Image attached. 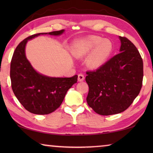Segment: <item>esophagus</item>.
<instances>
[{
  "mask_svg": "<svg viewBox=\"0 0 153 153\" xmlns=\"http://www.w3.org/2000/svg\"><path fill=\"white\" fill-rule=\"evenodd\" d=\"M84 75L82 74H79L78 75V81L79 82H82V81H84Z\"/></svg>",
  "mask_w": 153,
  "mask_h": 153,
  "instance_id": "esophagus-1",
  "label": "esophagus"
}]
</instances>
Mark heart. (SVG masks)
Instances as JSON below:
<instances>
[{"label": "heart", "instance_id": "heart-1", "mask_svg": "<svg viewBox=\"0 0 153 153\" xmlns=\"http://www.w3.org/2000/svg\"><path fill=\"white\" fill-rule=\"evenodd\" d=\"M80 49L84 55H89L94 51L88 61V65L91 68H98L109 57L113 46L109 40H103L99 36H90L82 43Z\"/></svg>", "mask_w": 153, "mask_h": 153}]
</instances>
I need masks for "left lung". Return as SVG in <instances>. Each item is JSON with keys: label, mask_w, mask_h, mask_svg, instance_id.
<instances>
[{"label": "left lung", "mask_w": 153, "mask_h": 153, "mask_svg": "<svg viewBox=\"0 0 153 153\" xmlns=\"http://www.w3.org/2000/svg\"><path fill=\"white\" fill-rule=\"evenodd\" d=\"M120 53L96 70L87 71L86 100L96 113L111 115L126 111L139 94L143 80V61L135 45L120 36Z\"/></svg>", "instance_id": "8db88e82"}]
</instances>
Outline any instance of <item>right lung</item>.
Returning a JSON list of instances; mask_svg holds the SVG:
<instances>
[{"mask_svg": "<svg viewBox=\"0 0 153 153\" xmlns=\"http://www.w3.org/2000/svg\"><path fill=\"white\" fill-rule=\"evenodd\" d=\"M64 30L38 33L28 36L15 48L11 61L10 77L15 97L29 112L47 115L60 107L70 88L77 83V76L71 77H50L36 72L27 61L25 47L28 40L40 34L58 36Z\"/></svg>", "mask_w": 153, "mask_h": 153, "instance_id": "1", "label": "right lung"}]
</instances>
